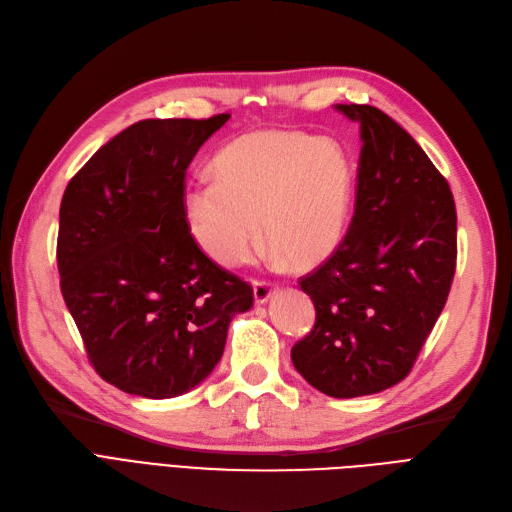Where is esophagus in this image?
<instances>
[{
    "mask_svg": "<svg viewBox=\"0 0 512 512\" xmlns=\"http://www.w3.org/2000/svg\"><path fill=\"white\" fill-rule=\"evenodd\" d=\"M276 285L266 280H255L253 282V297H255V304H266V301L272 297V293H276Z\"/></svg>",
    "mask_w": 512,
    "mask_h": 512,
    "instance_id": "1",
    "label": "esophagus"
}]
</instances>
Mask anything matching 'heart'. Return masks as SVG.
<instances>
[{
	"label": "heart",
	"instance_id": "heart-1",
	"mask_svg": "<svg viewBox=\"0 0 512 512\" xmlns=\"http://www.w3.org/2000/svg\"><path fill=\"white\" fill-rule=\"evenodd\" d=\"M213 173L185 185L181 208L194 242L219 266H240L255 253L259 225L272 257L297 268L325 261L342 242L352 168L337 141L253 130L219 151Z\"/></svg>",
	"mask_w": 512,
	"mask_h": 512
}]
</instances>
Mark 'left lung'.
I'll return each mask as SVG.
<instances>
[{
  "label": "left lung",
  "mask_w": 512,
  "mask_h": 512,
  "mask_svg": "<svg viewBox=\"0 0 512 512\" xmlns=\"http://www.w3.org/2000/svg\"><path fill=\"white\" fill-rule=\"evenodd\" d=\"M361 128L356 204L344 240L301 289L316 308L295 369L335 399L409 375L451 289L458 217L449 183L407 132L371 105H337Z\"/></svg>",
  "instance_id": "8db88e82"
}]
</instances>
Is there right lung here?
Listing matches in <instances>:
<instances>
[{"instance_id":"right-lung-1","label":"right lung","mask_w":512,"mask_h":512,"mask_svg":"<svg viewBox=\"0 0 512 512\" xmlns=\"http://www.w3.org/2000/svg\"><path fill=\"white\" fill-rule=\"evenodd\" d=\"M230 113L141 120L69 181L59 213L61 291L105 382L145 399L196 388L219 363L253 289L189 234L185 170Z\"/></svg>"}]
</instances>
